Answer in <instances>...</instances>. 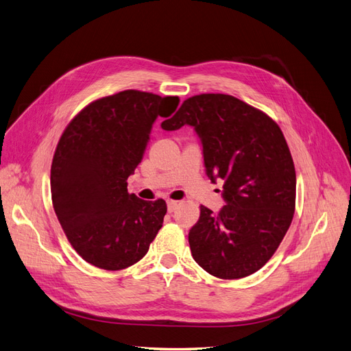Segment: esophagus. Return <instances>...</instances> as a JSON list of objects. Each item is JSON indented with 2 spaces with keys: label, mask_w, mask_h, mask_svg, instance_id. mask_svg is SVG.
<instances>
[{
  "label": "esophagus",
  "mask_w": 351,
  "mask_h": 351,
  "mask_svg": "<svg viewBox=\"0 0 351 351\" xmlns=\"http://www.w3.org/2000/svg\"><path fill=\"white\" fill-rule=\"evenodd\" d=\"M179 205L178 201H173V199H167V210L169 213H173L176 210V206Z\"/></svg>",
  "instance_id": "obj_1"
}]
</instances>
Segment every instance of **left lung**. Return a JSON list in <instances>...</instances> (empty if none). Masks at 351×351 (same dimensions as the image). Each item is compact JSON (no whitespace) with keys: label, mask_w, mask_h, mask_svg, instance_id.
Returning <instances> with one entry per match:
<instances>
[{"label":"left lung","mask_w":351,"mask_h":351,"mask_svg":"<svg viewBox=\"0 0 351 351\" xmlns=\"http://www.w3.org/2000/svg\"><path fill=\"white\" fill-rule=\"evenodd\" d=\"M195 127L206 175L224 180L227 202L217 215L201 205L189 231L193 261L219 279L245 278L275 254L292 223L296 173L278 123L227 94L184 101L163 130Z\"/></svg>","instance_id":"left-lung-1"}]
</instances>
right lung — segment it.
Returning a JSON list of instances; mask_svg holds the SVG:
<instances>
[{
  "instance_id": "1",
  "label": "right lung",
  "mask_w": 351,
  "mask_h": 351,
  "mask_svg": "<svg viewBox=\"0 0 351 351\" xmlns=\"http://www.w3.org/2000/svg\"><path fill=\"white\" fill-rule=\"evenodd\" d=\"M178 97L125 89L93 101L63 130L50 169L51 202L75 252L106 270L145 257L162 228L163 199L127 192L158 117H169Z\"/></svg>"
}]
</instances>
